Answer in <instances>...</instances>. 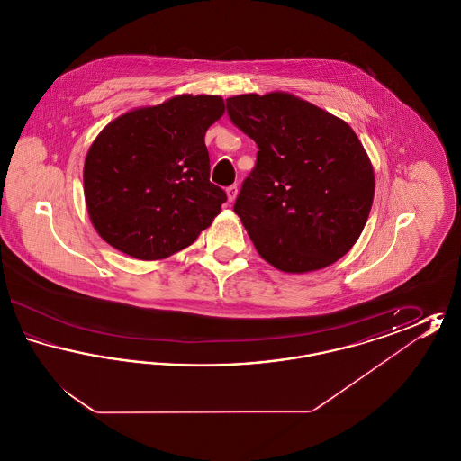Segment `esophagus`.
<instances>
[{
    "label": "esophagus",
    "instance_id": "34e87169",
    "mask_svg": "<svg viewBox=\"0 0 461 461\" xmlns=\"http://www.w3.org/2000/svg\"><path fill=\"white\" fill-rule=\"evenodd\" d=\"M226 195H228V202H235V198L239 195V186L231 185L226 188Z\"/></svg>",
    "mask_w": 461,
    "mask_h": 461
}]
</instances>
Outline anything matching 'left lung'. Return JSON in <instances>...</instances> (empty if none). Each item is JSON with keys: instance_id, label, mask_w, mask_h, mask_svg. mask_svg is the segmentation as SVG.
I'll return each instance as SVG.
<instances>
[{"instance_id": "left-lung-1", "label": "left lung", "mask_w": 461, "mask_h": 461, "mask_svg": "<svg viewBox=\"0 0 461 461\" xmlns=\"http://www.w3.org/2000/svg\"><path fill=\"white\" fill-rule=\"evenodd\" d=\"M226 107L259 149L233 211L261 258L307 273L346 256L375 195L372 162L351 126L282 91L231 96Z\"/></svg>"}]
</instances>
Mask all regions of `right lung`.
I'll use <instances>...</instances> for the list:
<instances>
[{
  "label": "right lung",
  "instance_id": "obj_1",
  "mask_svg": "<svg viewBox=\"0 0 461 461\" xmlns=\"http://www.w3.org/2000/svg\"><path fill=\"white\" fill-rule=\"evenodd\" d=\"M224 113L212 95H177L113 119L85 160L89 220L113 249L166 259L197 240L226 194L209 181L205 132Z\"/></svg>",
  "mask_w": 461,
  "mask_h": 461
}]
</instances>
